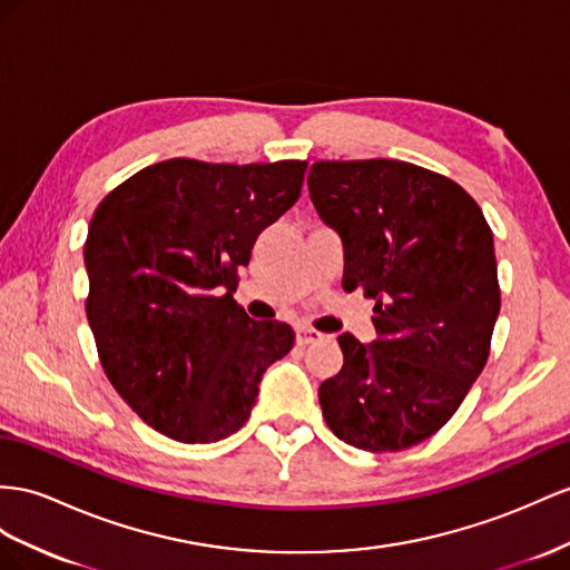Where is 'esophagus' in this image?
Returning a JSON list of instances; mask_svg holds the SVG:
<instances>
[{"instance_id":"obj_1","label":"esophagus","mask_w":570,"mask_h":570,"mask_svg":"<svg viewBox=\"0 0 570 570\" xmlns=\"http://www.w3.org/2000/svg\"><path fill=\"white\" fill-rule=\"evenodd\" d=\"M323 340V334H320L317 330H311V327H296V344L298 346H305V344H315Z\"/></svg>"}]
</instances>
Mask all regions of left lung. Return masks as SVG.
Listing matches in <instances>:
<instances>
[{
  "label": "left lung",
  "instance_id": "obj_1",
  "mask_svg": "<svg viewBox=\"0 0 570 570\" xmlns=\"http://www.w3.org/2000/svg\"><path fill=\"white\" fill-rule=\"evenodd\" d=\"M308 189L342 238L344 291L375 301L377 334H340L323 416L348 445L406 450L448 424L487 366L501 311L493 233L458 183L406 160H317Z\"/></svg>",
  "mask_w": 570,
  "mask_h": 570
}]
</instances>
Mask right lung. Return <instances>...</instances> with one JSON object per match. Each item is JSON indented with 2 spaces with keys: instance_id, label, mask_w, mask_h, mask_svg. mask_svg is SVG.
<instances>
[{
  "instance_id": "right-lung-1",
  "label": "right lung",
  "mask_w": 570,
  "mask_h": 570,
  "mask_svg": "<svg viewBox=\"0 0 570 570\" xmlns=\"http://www.w3.org/2000/svg\"><path fill=\"white\" fill-rule=\"evenodd\" d=\"M305 160L170 158L98 204L83 245L86 317L118 395L158 433L216 443L255 406L296 334L233 301L257 236L301 197Z\"/></svg>"
}]
</instances>
